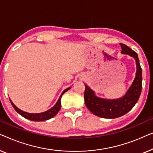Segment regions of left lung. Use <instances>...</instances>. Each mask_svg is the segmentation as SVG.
<instances>
[{"label":"left lung","instance_id":"1","mask_svg":"<svg viewBox=\"0 0 153 153\" xmlns=\"http://www.w3.org/2000/svg\"><path fill=\"white\" fill-rule=\"evenodd\" d=\"M122 54L134 57L137 71L132 85L123 97L117 99H105L96 96L89 86L85 85V102L89 110L96 116L105 119H116L130 111L138 101L142 89V69L137 53L128 46L120 44Z\"/></svg>","mask_w":153,"mask_h":153}]
</instances>
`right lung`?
<instances>
[{
    "mask_svg": "<svg viewBox=\"0 0 153 153\" xmlns=\"http://www.w3.org/2000/svg\"><path fill=\"white\" fill-rule=\"evenodd\" d=\"M71 89V87H68L67 89H66L65 90H64L63 92H62L61 96H59V99H58L57 102H56V104L53 106L52 108H51L48 110H47L46 111H44V112L42 113H37V114H33V113H27L25 112V111H23L22 110H21L20 109H19L16 105H15L14 103L12 102V101L10 100V102H11V104L12 105V107H14L15 110L16 111L17 113H19L21 116H22L23 117L25 118V119H29L30 120H33V121H43V120H46L51 119V118L54 117L59 112V111L60 110V108H61V98L63 94L69 90Z\"/></svg>",
    "mask_w": 153,
    "mask_h": 153,
    "instance_id": "1",
    "label": "right lung"
}]
</instances>
